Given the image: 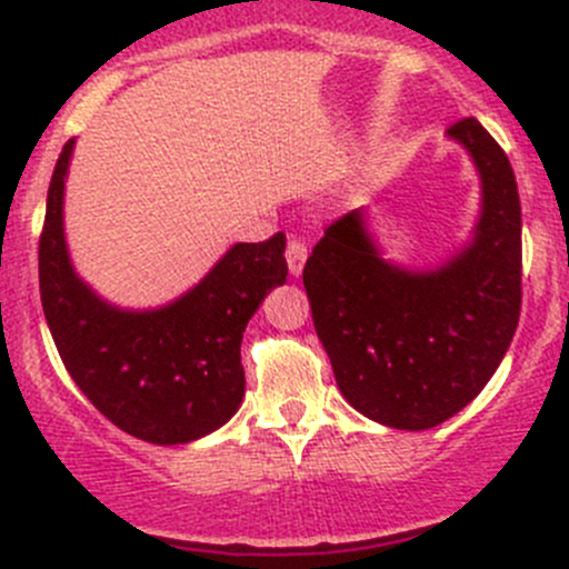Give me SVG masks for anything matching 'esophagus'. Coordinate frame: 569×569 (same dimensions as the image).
I'll return each mask as SVG.
<instances>
[{
  "instance_id": "34e87169",
  "label": "esophagus",
  "mask_w": 569,
  "mask_h": 569,
  "mask_svg": "<svg viewBox=\"0 0 569 569\" xmlns=\"http://www.w3.org/2000/svg\"><path fill=\"white\" fill-rule=\"evenodd\" d=\"M306 258H308L306 242H300V239H289V244H286V263H289V272L295 274V278H300L302 274Z\"/></svg>"
}]
</instances>
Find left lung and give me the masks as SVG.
<instances>
[{
	"label": "left lung",
	"instance_id": "left-lung-1",
	"mask_svg": "<svg viewBox=\"0 0 569 569\" xmlns=\"http://www.w3.org/2000/svg\"><path fill=\"white\" fill-rule=\"evenodd\" d=\"M479 173L470 239L438 267L382 256L369 209L325 231L302 269L313 327L338 391L371 421L432 429L479 396L520 319V198L512 164L476 118L451 126Z\"/></svg>",
	"mask_w": 569,
	"mask_h": 569
}]
</instances>
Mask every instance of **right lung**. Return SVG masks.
<instances>
[{
	"label": "right lung",
	"mask_w": 569,
	"mask_h": 569,
	"mask_svg": "<svg viewBox=\"0 0 569 569\" xmlns=\"http://www.w3.org/2000/svg\"><path fill=\"white\" fill-rule=\"evenodd\" d=\"M57 159L38 250L40 302L68 375L90 405L146 443L206 438L244 399L242 332L274 286L286 283V237L233 244L198 283L159 308H120L84 283L66 242V178Z\"/></svg>",
	"instance_id": "right-lung-1"
}]
</instances>
